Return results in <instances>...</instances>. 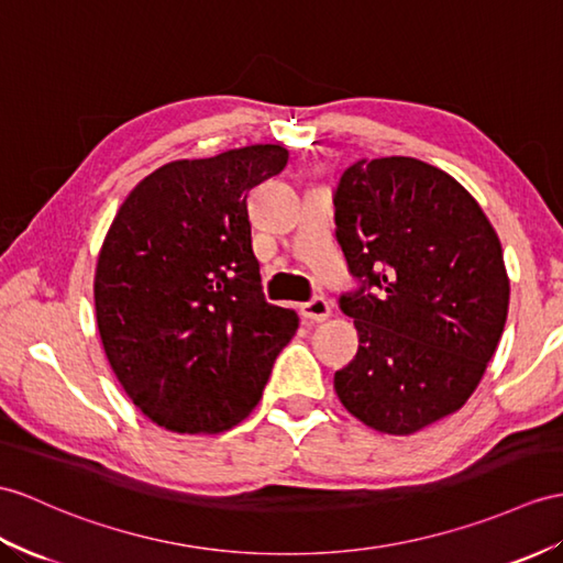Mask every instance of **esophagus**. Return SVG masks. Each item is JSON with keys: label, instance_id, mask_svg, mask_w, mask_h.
<instances>
[{"label": "esophagus", "instance_id": "1", "mask_svg": "<svg viewBox=\"0 0 563 563\" xmlns=\"http://www.w3.org/2000/svg\"><path fill=\"white\" fill-rule=\"evenodd\" d=\"M300 314L310 322H324L329 314H332V306H329L324 298H312L308 303L300 306Z\"/></svg>", "mask_w": 563, "mask_h": 563}]
</instances>
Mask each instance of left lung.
I'll use <instances>...</instances> for the list:
<instances>
[{"label":"left lung","instance_id":"obj_1","mask_svg":"<svg viewBox=\"0 0 563 563\" xmlns=\"http://www.w3.org/2000/svg\"><path fill=\"white\" fill-rule=\"evenodd\" d=\"M334 222L351 274L373 289L341 296L358 353L334 375L339 401L399 437L456 413L509 314V274L487 214L432 164L377 157L341 174Z\"/></svg>","mask_w":563,"mask_h":563}]
</instances>
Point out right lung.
Instances as JSON below:
<instances>
[{
	"label": "right lung",
	"mask_w": 563,
	"mask_h": 563,
	"mask_svg": "<svg viewBox=\"0 0 563 563\" xmlns=\"http://www.w3.org/2000/svg\"><path fill=\"white\" fill-rule=\"evenodd\" d=\"M289 159L245 145L162 164L109 224L95 267V318L129 399L159 428L219 434L253 413L298 329L269 306L245 198Z\"/></svg>",
	"instance_id": "obj_1"
}]
</instances>
